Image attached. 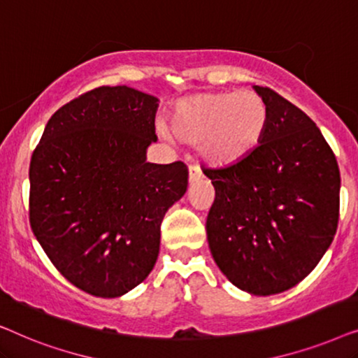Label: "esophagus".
Listing matches in <instances>:
<instances>
[{
    "mask_svg": "<svg viewBox=\"0 0 358 358\" xmlns=\"http://www.w3.org/2000/svg\"><path fill=\"white\" fill-rule=\"evenodd\" d=\"M203 178L202 171H200L199 166H189V182L194 184V182H199L200 179Z\"/></svg>",
    "mask_w": 358,
    "mask_h": 358,
    "instance_id": "esophagus-1",
    "label": "esophagus"
}]
</instances>
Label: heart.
Wrapping results in <instances>:
<instances>
[{
  "label": "heart",
  "mask_w": 358,
  "mask_h": 358,
  "mask_svg": "<svg viewBox=\"0 0 358 358\" xmlns=\"http://www.w3.org/2000/svg\"><path fill=\"white\" fill-rule=\"evenodd\" d=\"M268 110L257 92H200L176 104L171 131L187 143H200L212 164H233L261 143Z\"/></svg>",
  "instance_id": "b5f03b06"
}]
</instances>
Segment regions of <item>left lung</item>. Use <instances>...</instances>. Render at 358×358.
Segmentation results:
<instances>
[{
  "mask_svg": "<svg viewBox=\"0 0 358 358\" xmlns=\"http://www.w3.org/2000/svg\"><path fill=\"white\" fill-rule=\"evenodd\" d=\"M254 90L267 106V129L243 159L203 171L215 187L205 228L228 280L267 296L300 283L331 246L341 173L305 112L271 87Z\"/></svg>",
  "mask_w": 358,
  "mask_h": 358,
  "instance_id": "left-lung-1",
  "label": "left lung"
}]
</instances>
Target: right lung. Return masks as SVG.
<instances>
[{"mask_svg":"<svg viewBox=\"0 0 358 358\" xmlns=\"http://www.w3.org/2000/svg\"><path fill=\"white\" fill-rule=\"evenodd\" d=\"M158 99L101 86L50 117L29 168V222L57 271L115 298L153 271L161 222L187 190L182 161L146 163Z\"/></svg>","mask_w":358,"mask_h":358,"instance_id":"add662e5","label":"right lung"}]
</instances>
